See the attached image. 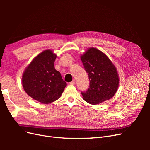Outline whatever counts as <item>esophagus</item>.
Instances as JSON below:
<instances>
[{"label":"esophagus","instance_id":"34e87169","mask_svg":"<svg viewBox=\"0 0 150 150\" xmlns=\"http://www.w3.org/2000/svg\"><path fill=\"white\" fill-rule=\"evenodd\" d=\"M69 84H70L71 85H74V84H75V80L72 81L71 82H70V83H69Z\"/></svg>","mask_w":150,"mask_h":150}]
</instances>
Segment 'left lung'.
<instances>
[{
    "instance_id": "1",
    "label": "left lung",
    "mask_w": 150,
    "mask_h": 150,
    "mask_svg": "<svg viewBox=\"0 0 150 150\" xmlns=\"http://www.w3.org/2000/svg\"><path fill=\"white\" fill-rule=\"evenodd\" d=\"M81 59L90 81L89 88L81 91L84 101L97 104L111 99L119 85L115 66L105 54L95 48H89Z\"/></svg>"
}]
</instances>
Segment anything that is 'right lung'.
Here are the masks:
<instances>
[{
  "label": "right lung",
  "instance_id": "1",
  "mask_svg": "<svg viewBox=\"0 0 150 150\" xmlns=\"http://www.w3.org/2000/svg\"><path fill=\"white\" fill-rule=\"evenodd\" d=\"M56 58L51 50L43 51L34 59L22 76L25 91L43 104L56 101L66 86L61 73L54 67Z\"/></svg>",
  "mask_w": 150,
  "mask_h": 150
}]
</instances>
